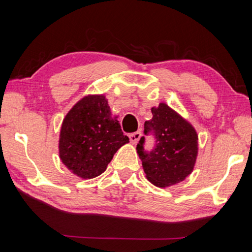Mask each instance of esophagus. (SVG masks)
<instances>
[{"mask_svg": "<svg viewBox=\"0 0 252 252\" xmlns=\"http://www.w3.org/2000/svg\"><path fill=\"white\" fill-rule=\"evenodd\" d=\"M140 138H141V132L140 131H136L134 132V133H131L129 134V139H130V142L131 143H138V141L140 140Z\"/></svg>", "mask_w": 252, "mask_h": 252, "instance_id": "1", "label": "esophagus"}]
</instances>
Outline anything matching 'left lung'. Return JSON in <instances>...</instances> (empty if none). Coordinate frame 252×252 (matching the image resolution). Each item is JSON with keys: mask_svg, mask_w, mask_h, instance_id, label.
<instances>
[{"mask_svg": "<svg viewBox=\"0 0 252 252\" xmlns=\"http://www.w3.org/2000/svg\"><path fill=\"white\" fill-rule=\"evenodd\" d=\"M151 112V120L144 122V134L155 135V149L144 151L142 136L136 152L149 181L159 188L177 185L193 171L198 156L197 131L168 104L153 106Z\"/></svg>", "mask_w": 252, "mask_h": 252, "instance_id": "8db88e82", "label": "left lung"}]
</instances>
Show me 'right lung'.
Segmentation results:
<instances>
[{"label":"right lung","mask_w":252,"mask_h":252,"mask_svg":"<svg viewBox=\"0 0 252 252\" xmlns=\"http://www.w3.org/2000/svg\"><path fill=\"white\" fill-rule=\"evenodd\" d=\"M127 142L105 96L85 95L63 119L59 156L75 176L92 179L105 171L114 153Z\"/></svg>","instance_id":"add662e5"}]
</instances>
